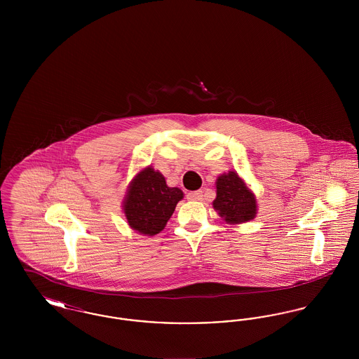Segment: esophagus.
I'll use <instances>...</instances> for the list:
<instances>
[{
    "mask_svg": "<svg viewBox=\"0 0 359 359\" xmlns=\"http://www.w3.org/2000/svg\"><path fill=\"white\" fill-rule=\"evenodd\" d=\"M188 201H202L203 199V194L202 191H192L187 194Z\"/></svg>",
    "mask_w": 359,
    "mask_h": 359,
    "instance_id": "1",
    "label": "esophagus"
}]
</instances>
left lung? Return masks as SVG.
I'll return each mask as SVG.
<instances>
[{"label": "left lung", "instance_id": "left-lung-1", "mask_svg": "<svg viewBox=\"0 0 359 359\" xmlns=\"http://www.w3.org/2000/svg\"><path fill=\"white\" fill-rule=\"evenodd\" d=\"M212 207L230 224L249 222L256 218V196L234 171L218 176L217 198Z\"/></svg>", "mask_w": 359, "mask_h": 359}]
</instances>
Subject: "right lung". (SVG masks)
Listing matches in <instances>:
<instances>
[{
    "label": "right lung",
    "instance_id": "add662e5",
    "mask_svg": "<svg viewBox=\"0 0 359 359\" xmlns=\"http://www.w3.org/2000/svg\"><path fill=\"white\" fill-rule=\"evenodd\" d=\"M183 195L180 188L168 187L160 172L147 167L135 176L123 201L122 207L129 226L144 236L158 234Z\"/></svg>",
    "mask_w": 359,
    "mask_h": 359
}]
</instances>
